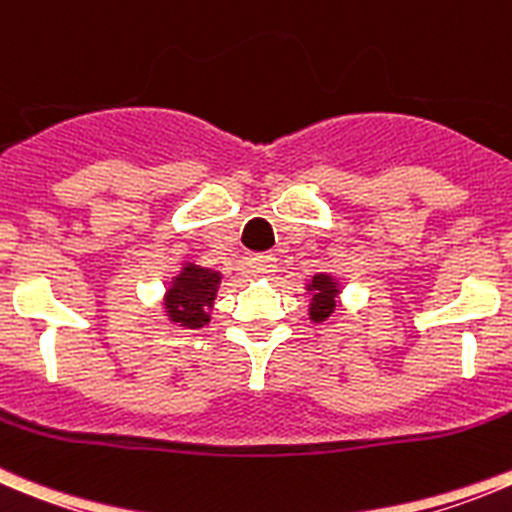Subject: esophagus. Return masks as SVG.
I'll list each match as a JSON object with an SVG mask.
<instances>
[{"mask_svg":"<svg viewBox=\"0 0 512 512\" xmlns=\"http://www.w3.org/2000/svg\"><path fill=\"white\" fill-rule=\"evenodd\" d=\"M250 267L255 275H272L277 267V260H275V255H270V252H262V255L252 257Z\"/></svg>","mask_w":512,"mask_h":512,"instance_id":"34e87169","label":"esophagus"}]
</instances>
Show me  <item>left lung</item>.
Instances as JSON below:
<instances>
[{
	"label": "left lung",
	"instance_id": "1",
	"mask_svg": "<svg viewBox=\"0 0 512 512\" xmlns=\"http://www.w3.org/2000/svg\"><path fill=\"white\" fill-rule=\"evenodd\" d=\"M312 290V305H310V317L315 322H322L325 317H330V312L335 310V295H337V282L330 275H315L310 282Z\"/></svg>",
	"mask_w": 512,
	"mask_h": 512
}]
</instances>
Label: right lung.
Returning <instances> with one entry per match:
<instances>
[{"instance_id":"1","label":"right lung","mask_w":512,"mask_h":512,"mask_svg":"<svg viewBox=\"0 0 512 512\" xmlns=\"http://www.w3.org/2000/svg\"><path fill=\"white\" fill-rule=\"evenodd\" d=\"M217 285H220V272L200 265H187L167 290L165 305L172 322H180L185 327H202L205 322H210L207 310L215 302Z\"/></svg>"}]
</instances>
